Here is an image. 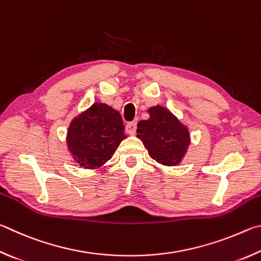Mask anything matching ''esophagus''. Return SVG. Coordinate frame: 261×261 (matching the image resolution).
Listing matches in <instances>:
<instances>
[{
  "label": "esophagus",
  "instance_id": "obj_1",
  "mask_svg": "<svg viewBox=\"0 0 261 261\" xmlns=\"http://www.w3.org/2000/svg\"><path fill=\"white\" fill-rule=\"evenodd\" d=\"M126 132L129 135H134L136 132V122H128L126 125Z\"/></svg>",
  "mask_w": 261,
  "mask_h": 261
}]
</instances>
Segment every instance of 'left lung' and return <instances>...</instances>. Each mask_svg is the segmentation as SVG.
I'll return each mask as SVG.
<instances>
[{
    "label": "left lung",
    "instance_id": "8db88e82",
    "mask_svg": "<svg viewBox=\"0 0 261 261\" xmlns=\"http://www.w3.org/2000/svg\"><path fill=\"white\" fill-rule=\"evenodd\" d=\"M149 119L138 123V138L147 148L149 156L165 166H176L190 145V133L170 110L156 105L148 110Z\"/></svg>",
    "mask_w": 261,
    "mask_h": 261
}]
</instances>
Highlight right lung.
I'll return each mask as SVG.
<instances>
[{"instance_id": "obj_1", "label": "right lung", "mask_w": 261, "mask_h": 261, "mask_svg": "<svg viewBox=\"0 0 261 261\" xmlns=\"http://www.w3.org/2000/svg\"><path fill=\"white\" fill-rule=\"evenodd\" d=\"M125 135L120 113L105 103H94L73 118L67 129V150L81 167L95 170L102 167Z\"/></svg>"}]
</instances>
